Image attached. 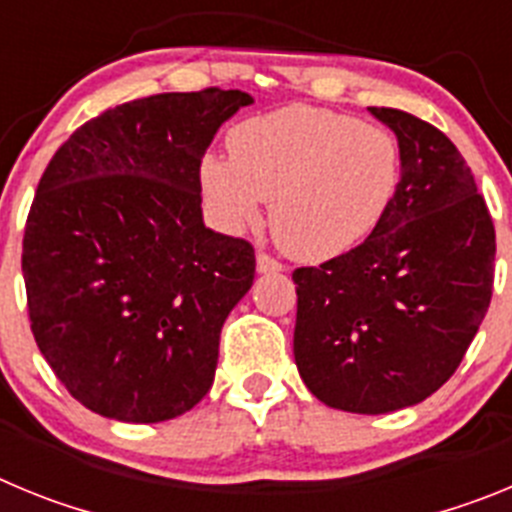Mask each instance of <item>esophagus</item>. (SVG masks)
Listing matches in <instances>:
<instances>
[{"mask_svg":"<svg viewBox=\"0 0 512 512\" xmlns=\"http://www.w3.org/2000/svg\"><path fill=\"white\" fill-rule=\"evenodd\" d=\"M256 271L259 274H277V271H282V264L271 259L269 253H256Z\"/></svg>","mask_w":512,"mask_h":512,"instance_id":"esophagus-1","label":"esophagus"}]
</instances>
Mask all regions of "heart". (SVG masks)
Listing matches in <instances>:
<instances>
[{
  "label": "heart",
  "instance_id": "b5f03b06",
  "mask_svg": "<svg viewBox=\"0 0 512 512\" xmlns=\"http://www.w3.org/2000/svg\"><path fill=\"white\" fill-rule=\"evenodd\" d=\"M228 156L200 161L215 223L243 233L271 202V233L302 264L341 259L369 241L400 192L402 153L390 130L310 104L238 122Z\"/></svg>",
  "mask_w": 512,
  "mask_h": 512
}]
</instances>
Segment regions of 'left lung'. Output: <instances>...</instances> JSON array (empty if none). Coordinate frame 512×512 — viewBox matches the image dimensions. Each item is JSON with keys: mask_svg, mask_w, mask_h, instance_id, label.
Returning <instances> with one entry per match:
<instances>
[{"mask_svg": "<svg viewBox=\"0 0 512 512\" xmlns=\"http://www.w3.org/2000/svg\"><path fill=\"white\" fill-rule=\"evenodd\" d=\"M369 112L400 143V192L369 241L292 274L295 364L328 408L382 415L431 397L461 364L490 307L495 228L441 130Z\"/></svg>", "mask_w": 512, "mask_h": 512, "instance_id": "obj_1", "label": "left lung"}]
</instances>
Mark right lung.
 <instances>
[{"instance_id":"right-lung-1","label":"right lung","mask_w":512,"mask_h":512,"mask_svg":"<svg viewBox=\"0 0 512 512\" xmlns=\"http://www.w3.org/2000/svg\"><path fill=\"white\" fill-rule=\"evenodd\" d=\"M248 104L238 89L117 104L45 169L22 241L27 310L40 354L92 413L161 423L210 392L256 259L205 225L200 161Z\"/></svg>"}]
</instances>
